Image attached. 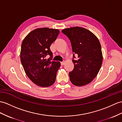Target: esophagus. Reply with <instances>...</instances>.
Returning <instances> with one entry per match:
<instances>
[{"label":"esophagus","instance_id":"1","mask_svg":"<svg viewBox=\"0 0 122 122\" xmlns=\"http://www.w3.org/2000/svg\"><path fill=\"white\" fill-rule=\"evenodd\" d=\"M65 61H64L63 62H61V65H62V66H63V65H65Z\"/></svg>","mask_w":122,"mask_h":122}]
</instances>
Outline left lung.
<instances>
[{"label": "left lung", "instance_id": "left-lung-1", "mask_svg": "<svg viewBox=\"0 0 122 122\" xmlns=\"http://www.w3.org/2000/svg\"><path fill=\"white\" fill-rule=\"evenodd\" d=\"M61 32L69 38L72 52L78 55V59L72 60L73 70L69 73L71 82L78 86L88 84L98 73L102 63L98 39L91 31L80 27L65 28Z\"/></svg>", "mask_w": 122, "mask_h": 122}]
</instances>
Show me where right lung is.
Listing matches in <instances>:
<instances>
[{
	"instance_id": "right-lung-1",
	"label": "right lung",
	"mask_w": 122,
	"mask_h": 122,
	"mask_svg": "<svg viewBox=\"0 0 122 122\" xmlns=\"http://www.w3.org/2000/svg\"><path fill=\"white\" fill-rule=\"evenodd\" d=\"M59 33L58 29L39 28L32 30L23 40L20 52L21 63L26 75L41 87H49L54 83L61 63L51 61L50 49ZM50 55L51 57L45 58Z\"/></svg>"
}]
</instances>
